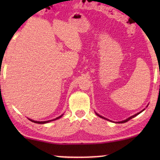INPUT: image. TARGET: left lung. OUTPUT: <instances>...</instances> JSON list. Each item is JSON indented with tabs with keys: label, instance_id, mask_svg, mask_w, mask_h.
<instances>
[{
	"label": "left lung",
	"instance_id": "left-lung-1",
	"mask_svg": "<svg viewBox=\"0 0 160 160\" xmlns=\"http://www.w3.org/2000/svg\"><path fill=\"white\" fill-rule=\"evenodd\" d=\"M141 111V112H139V113H136V114H135V115H133V116H132V117H129V118H128V119H127L126 120H124V121H122V122H119V123H124V122H128V121H129V120H130L131 119H132V118H134L135 117H136V116H137V115H138V114H139V113H141V112H142V111ZM96 114H97L98 116H99V117H101V118H102V119H106V118L102 117H101V116H100L99 114H98V113H96Z\"/></svg>",
	"mask_w": 160,
	"mask_h": 160
}]
</instances>
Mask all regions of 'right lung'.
I'll return each mask as SVG.
<instances>
[{
	"mask_svg": "<svg viewBox=\"0 0 160 160\" xmlns=\"http://www.w3.org/2000/svg\"><path fill=\"white\" fill-rule=\"evenodd\" d=\"M62 115H61V116H60V117H57L56 119H52V120H49V121H45V122H38V121H34V120H32V119H29V120H30V121L31 122H34V123H38V124H45V123H47V122H51V121H54V120H56V119H60V118L62 117Z\"/></svg>",
	"mask_w": 160,
	"mask_h": 160,
	"instance_id": "add662e5",
	"label": "right lung"
}]
</instances>
